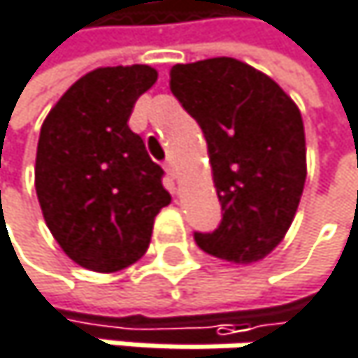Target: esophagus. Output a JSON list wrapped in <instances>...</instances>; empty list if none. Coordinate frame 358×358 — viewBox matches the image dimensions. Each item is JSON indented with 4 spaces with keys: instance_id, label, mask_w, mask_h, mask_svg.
<instances>
[{
    "instance_id": "obj_1",
    "label": "esophagus",
    "mask_w": 358,
    "mask_h": 358,
    "mask_svg": "<svg viewBox=\"0 0 358 358\" xmlns=\"http://www.w3.org/2000/svg\"><path fill=\"white\" fill-rule=\"evenodd\" d=\"M163 167H165L167 176H169L171 180H173V178H176V167H173V161H165V163H163Z\"/></svg>"
}]
</instances>
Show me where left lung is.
Listing matches in <instances>:
<instances>
[{
	"instance_id": "obj_1",
	"label": "left lung",
	"mask_w": 358,
	"mask_h": 358,
	"mask_svg": "<svg viewBox=\"0 0 358 358\" xmlns=\"http://www.w3.org/2000/svg\"><path fill=\"white\" fill-rule=\"evenodd\" d=\"M169 90L199 123L210 150L222 220L195 233L220 260L250 264L285 237L306 180L304 123L294 100L235 58L176 64Z\"/></svg>"
}]
</instances>
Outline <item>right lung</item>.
<instances>
[{
    "instance_id": "obj_1",
    "label": "right lung",
    "mask_w": 358,
    "mask_h": 358,
    "mask_svg": "<svg viewBox=\"0 0 358 358\" xmlns=\"http://www.w3.org/2000/svg\"><path fill=\"white\" fill-rule=\"evenodd\" d=\"M155 81L146 64L96 69L41 125L37 199L54 239L83 268L115 273L142 258L155 216L171 201L163 169L127 125L134 102Z\"/></svg>"
}]
</instances>
